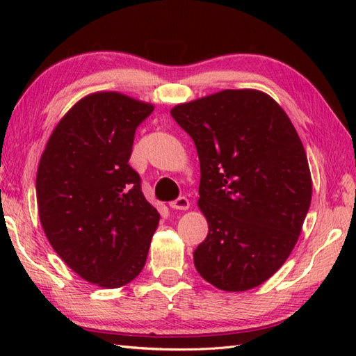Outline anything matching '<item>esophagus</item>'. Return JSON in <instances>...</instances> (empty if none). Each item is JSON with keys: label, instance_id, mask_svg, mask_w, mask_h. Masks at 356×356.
<instances>
[{"label": "esophagus", "instance_id": "34e87169", "mask_svg": "<svg viewBox=\"0 0 356 356\" xmlns=\"http://www.w3.org/2000/svg\"><path fill=\"white\" fill-rule=\"evenodd\" d=\"M170 207L172 209H179V211H186L188 208H190V200H188L186 197H179L176 200H172L170 203Z\"/></svg>", "mask_w": 356, "mask_h": 356}]
</instances>
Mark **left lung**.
Wrapping results in <instances>:
<instances>
[{"label":"left lung","mask_w":356,"mask_h":356,"mask_svg":"<svg viewBox=\"0 0 356 356\" xmlns=\"http://www.w3.org/2000/svg\"><path fill=\"white\" fill-rule=\"evenodd\" d=\"M171 116L193 138L200 162L197 205L209 231L194 251L195 269L220 291L260 286L291 255L311 207L312 177L297 130L254 88L179 104Z\"/></svg>","instance_id":"1"}]
</instances>
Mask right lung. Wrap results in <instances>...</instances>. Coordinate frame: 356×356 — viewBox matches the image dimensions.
<instances>
[{
    "instance_id": "1",
    "label": "right lung",
    "mask_w": 356,
    "mask_h": 356,
    "mask_svg": "<svg viewBox=\"0 0 356 356\" xmlns=\"http://www.w3.org/2000/svg\"><path fill=\"white\" fill-rule=\"evenodd\" d=\"M153 110L119 92L90 93L53 128L38 165L45 237L73 272L105 289L140 274L161 218L128 165L136 128Z\"/></svg>"
}]
</instances>
